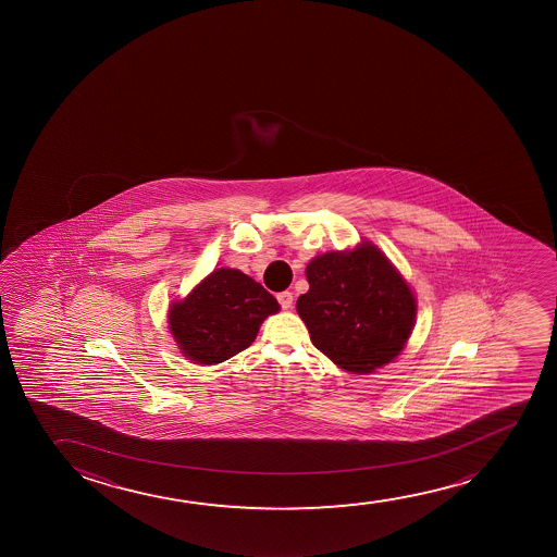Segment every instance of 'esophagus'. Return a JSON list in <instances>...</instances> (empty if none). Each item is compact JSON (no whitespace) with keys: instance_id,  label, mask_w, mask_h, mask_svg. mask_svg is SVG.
Wrapping results in <instances>:
<instances>
[{"instance_id":"esophagus-1","label":"esophagus","mask_w":557,"mask_h":557,"mask_svg":"<svg viewBox=\"0 0 557 557\" xmlns=\"http://www.w3.org/2000/svg\"><path fill=\"white\" fill-rule=\"evenodd\" d=\"M276 299H278V304H281L282 309H289L292 304H294V296H292V292H281V294L276 296Z\"/></svg>"}]
</instances>
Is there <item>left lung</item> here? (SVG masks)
Instances as JSON below:
<instances>
[{"label":"left lung","instance_id":"8db88e82","mask_svg":"<svg viewBox=\"0 0 557 557\" xmlns=\"http://www.w3.org/2000/svg\"><path fill=\"white\" fill-rule=\"evenodd\" d=\"M307 281L297 312L330 360L370 373L400 355L416 322V297L375 246L314 258Z\"/></svg>","mask_w":557,"mask_h":557}]
</instances>
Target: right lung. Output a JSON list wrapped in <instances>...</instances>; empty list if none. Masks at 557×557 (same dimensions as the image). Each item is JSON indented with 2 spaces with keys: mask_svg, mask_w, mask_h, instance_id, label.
Returning <instances> with one entry per match:
<instances>
[{
  "mask_svg": "<svg viewBox=\"0 0 557 557\" xmlns=\"http://www.w3.org/2000/svg\"><path fill=\"white\" fill-rule=\"evenodd\" d=\"M278 311L275 297L237 269H218L186 301L172 305L171 332L197 363H220L252 345L261 322Z\"/></svg>",
  "mask_w": 557,
  "mask_h": 557,
  "instance_id": "1",
  "label": "right lung"
}]
</instances>
